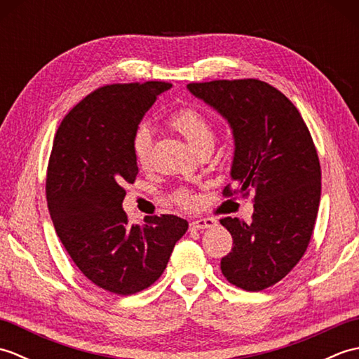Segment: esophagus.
Returning <instances> with one entry per match:
<instances>
[{
  "label": "esophagus",
  "mask_w": 359,
  "mask_h": 359,
  "mask_svg": "<svg viewBox=\"0 0 359 359\" xmlns=\"http://www.w3.org/2000/svg\"><path fill=\"white\" fill-rule=\"evenodd\" d=\"M216 220L211 217H205V219H197L189 222V230L191 231H199V230H205V228H212L216 226Z\"/></svg>",
  "instance_id": "1"
}]
</instances>
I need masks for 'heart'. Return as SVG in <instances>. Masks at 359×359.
Wrapping results in <instances>:
<instances>
[{"label": "heart", "instance_id": "1", "mask_svg": "<svg viewBox=\"0 0 359 359\" xmlns=\"http://www.w3.org/2000/svg\"><path fill=\"white\" fill-rule=\"evenodd\" d=\"M168 125L177 131L191 147L199 152L201 149L212 147L215 143V129L208 117L196 108H180L168 117ZM152 148L151 131L147 126H140L133 135V154L140 166H147L149 162ZM175 202L182 207H194L196 197L188 191H180L175 196Z\"/></svg>", "mask_w": 359, "mask_h": 359}]
</instances>
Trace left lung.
<instances>
[{
  "mask_svg": "<svg viewBox=\"0 0 359 359\" xmlns=\"http://www.w3.org/2000/svg\"><path fill=\"white\" fill-rule=\"evenodd\" d=\"M187 88L228 121L234 139L231 180L243 196L255 191L250 224L220 220L233 236L220 270L233 285L261 292L293 270L313 233L321 199L313 140L296 106L269 83L215 80ZM224 194H233L230 187Z\"/></svg>",
  "mask_w": 359,
  "mask_h": 359,
  "instance_id": "8db88e82",
  "label": "left lung"
}]
</instances>
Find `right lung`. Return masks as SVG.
<instances>
[{
  "instance_id": "right-lung-1",
  "label": "right lung",
  "mask_w": 359,
  "mask_h": 359,
  "mask_svg": "<svg viewBox=\"0 0 359 359\" xmlns=\"http://www.w3.org/2000/svg\"><path fill=\"white\" fill-rule=\"evenodd\" d=\"M163 81L111 85L74 106L58 126L46 179L50 219L75 265L95 285L133 294L162 276L185 219L162 215L131 225L121 207L139 166L133 135Z\"/></svg>"
}]
</instances>
